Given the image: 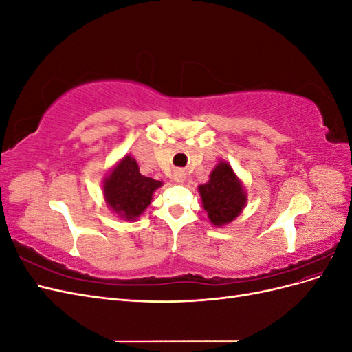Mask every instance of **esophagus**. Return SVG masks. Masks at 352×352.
<instances>
[{"label": "esophagus", "instance_id": "34e87169", "mask_svg": "<svg viewBox=\"0 0 352 352\" xmlns=\"http://www.w3.org/2000/svg\"><path fill=\"white\" fill-rule=\"evenodd\" d=\"M185 172H184V170H176V172H175V175H173V179L176 180V182H179V184H182L184 182V180H185Z\"/></svg>", "mask_w": 352, "mask_h": 352}]
</instances>
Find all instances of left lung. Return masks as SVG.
<instances>
[{
  "label": "left lung",
  "mask_w": 352,
  "mask_h": 352,
  "mask_svg": "<svg viewBox=\"0 0 352 352\" xmlns=\"http://www.w3.org/2000/svg\"><path fill=\"white\" fill-rule=\"evenodd\" d=\"M202 206L212 225L225 226L235 220L247 202V195L230 164L221 162L210 175V180L199 185Z\"/></svg>",
  "instance_id": "left-lung-1"
}]
</instances>
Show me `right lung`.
<instances>
[{
	"instance_id": "1",
	"label": "right lung",
	"mask_w": 352,
	"mask_h": 352,
	"mask_svg": "<svg viewBox=\"0 0 352 352\" xmlns=\"http://www.w3.org/2000/svg\"><path fill=\"white\" fill-rule=\"evenodd\" d=\"M160 180L140 173L135 160L127 155L104 180V197L120 217L135 220L151 204L153 192L162 186Z\"/></svg>"
}]
</instances>
